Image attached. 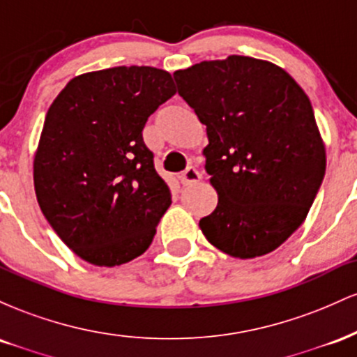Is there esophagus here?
<instances>
[{
	"mask_svg": "<svg viewBox=\"0 0 357 357\" xmlns=\"http://www.w3.org/2000/svg\"><path fill=\"white\" fill-rule=\"evenodd\" d=\"M179 178H181V183L184 184V186H188V184L198 183L199 179H202V173H199V171L196 169V167L190 166V167H186V169L183 171Z\"/></svg>",
	"mask_w": 357,
	"mask_h": 357,
	"instance_id": "34e87169",
	"label": "esophagus"
}]
</instances>
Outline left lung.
Wrapping results in <instances>:
<instances>
[{
    "label": "left lung",
    "instance_id": "1",
    "mask_svg": "<svg viewBox=\"0 0 357 357\" xmlns=\"http://www.w3.org/2000/svg\"><path fill=\"white\" fill-rule=\"evenodd\" d=\"M174 80L210 141L204 169L218 204L199 220L203 235L230 257L267 255L304 223L326 173L309 97L284 68L241 55Z\"/></svg>",
    "mask_w": 357,
    "mask_h": 357
}]
</instances>
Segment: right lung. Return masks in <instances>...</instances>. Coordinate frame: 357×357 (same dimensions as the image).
Returning <instances> with one entry per match:
<instances>
[{"label": "right lung", "instance_id": "1", "mask_svg": "<svg viewBox=\"0 0 357 357\" xmlns=\"http://www.w3.org/2000/svg\"><path fill=\"white\" fill-rule=\"evenodd\" d=\"M174 93L166 70L114 67L72 79L48 109L33 161L36 199L82 260L116 267L149 248L171 192L142 129Z\"/></svg>", "mask_w": 357, "mask_h": 357}]
</instances>
